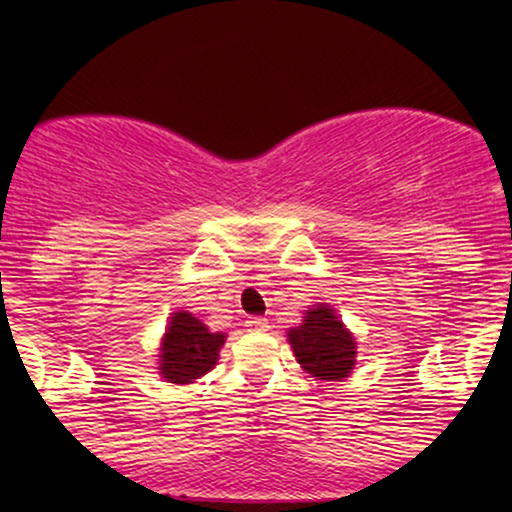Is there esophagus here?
<instances>
[{
	"mask_svg": "<svg viewBox=\"0 0 512 512\" xmlns=\"http://www.w3.org/2000/svg\"><path fill=\"white\" fill-rule=\"evenodd\" d=\"M245 327L247 332H267V329H270V322H267L265 317H250L245 322Z\"/></svg>",
	"mask_w": 512,
	"mask_h": 512,
	"instance_id": "1",
	"label": "esophagus"
}]
</instances>
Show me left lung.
Here are the masks:
<instances>
[{
    "label": "left lung",
    "instance_id": "obj_1",
    "mask_svg": "<svg viewBox=\"0 0 512 512\" xmlns=\"http://www.w3.org/2000/svg\"><path fill=\"white\" fill-rule=\"evenodd\" d=\"M294 359L319 381H342L356 364V339L337 309L319 302L304 312L302 322L287 332Z\"/></svg>",
    "mask_w": 512,
    "mask_h": 512
}]
</instances>
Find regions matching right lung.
Instances as JSON below:
<instances>
[{"label": "right lung", "instance_id": "add662e5", "mask_svg": "<svg viewBox=\"0 0 512 512\" xmlns=\"http://www.w3.org/2000/svg\"><path fill=\"white\" fill-rule=\"evenodd\" d=\"M227 334L210 332L208 324L185 309H175L160 337L158 374L168 384H193L215 369Z\"/></svg>", "mask_w": 512, "mask_h": 512}]
</instances>
